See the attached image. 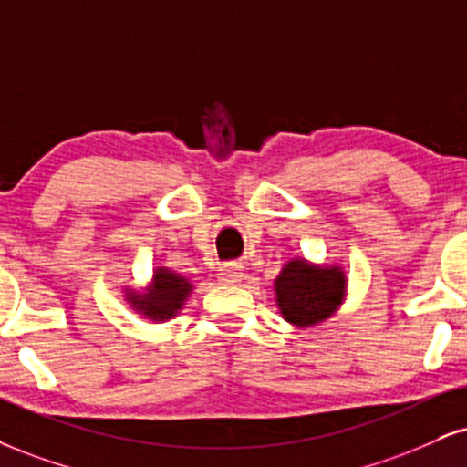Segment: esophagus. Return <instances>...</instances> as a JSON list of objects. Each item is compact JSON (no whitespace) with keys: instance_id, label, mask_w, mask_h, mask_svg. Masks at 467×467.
Masks as SVG:
<instances>
[{"instance_id":"1","label":"esophagus","mask_w":467,"mask_h":467,"mask_svg":"<svg viewBox=\"0 0 467 467\" xmlns=\"http://www.w3.org/2000/svg\"><path fill=\"white\" fill-rule=\"evenodd\" d=\"M219 283L223 285H237L244 278V267L239 263H226V265L219 267Z\"/></svg>"}]
</instances>
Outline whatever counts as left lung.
<instances>
[{
	"instance_id": "1",
	"label": "left lung",
	"mask_w": 467,
	"mask_h": 467,
	"mask_svg": "<svg viewBox=\"0 0 467 467\" xmlns=\"http://www.w3.org/2000/svg\"><path fill=\"white\" fill-rule=\"evenodd\" d=\"M276 302L283 317L297 328L328 319L346 297V274L337 265H313L294 258L274 280Z\"/></svg>"
}]
</instances>
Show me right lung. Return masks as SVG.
Returning <instances> with one entry per match:
<instances>
[{"mask_svg":"<svg viewBox=\"0 0 467 467\" xmlns=\"http://www.w3.org/2000/svg\"><path fill=\"white\" fill-rule=\"evenodd\" d=\"M193 289V285L180 274L170 272L167 267H159L151 278V285L143 294L139 291H128L126 300L130 302L134 311L154 322H167L176 317V313L182 308L184 302Z\"/></svg>","mask_w":467,"mask_h":467,"instance_id":"add662e5","label":"right lung"}]
</instances>
